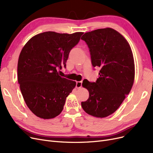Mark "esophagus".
Segmentation results:
<instances>
[{
	"label": "esophagus",
	"mask_w": 153,
	"mask_h": 153,
	"mask_svg": "<svg viewBox=\"0 0 153 153\" xmlns=\"http://www.w3.org/2000/svg\"><path fill=\"white\" fill-rule=\"evenodd\" d=\"M82 86V81H77L76 82V88H80Z\"/></svg>",
	"instance_id": "34e87169"
}]
</instances>
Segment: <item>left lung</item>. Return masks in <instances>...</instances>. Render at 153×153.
<instances>
[{
	"label": "left lung",
	"instance_id": "8db88e82",
	"mask_svg": "<svg viewBox=\"0 0 153 153\" xmlns=\"http://www.w3.org/2000/svg\"><path fill=\"white\" fill-rule=\"evenodd\" d=\"M89 48L93 67H99L96 82L85 79L82 85L89 98L83 110L97 117L114 113L129 94L135 78L134 59L128 42L111 28L86 32L82 36Z\"/></svg>",
	"mask_w": 153,
	"mask_h": 153
}]
</instances>
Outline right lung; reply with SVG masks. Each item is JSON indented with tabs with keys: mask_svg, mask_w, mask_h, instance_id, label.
Here are the masks:
<instances>
[{
	"mask_svg": "<svg viewBox=\"0 0 153 153\" xmlns=\"http://www.w3.org/2000/svg\"><path fill=\"white\" fill-rule=\"evenodd\" d=\"M83 32H46L33 36L23 48L18 62V81L27 105L34 114L51 119L62 112L76 81L59 76Z\"/></svg>",
	"mask_w": 153,
	"mask_h": 153,
	"instance_id": "1",
	"label": "right lung"
}]
</instances>
